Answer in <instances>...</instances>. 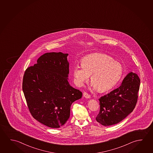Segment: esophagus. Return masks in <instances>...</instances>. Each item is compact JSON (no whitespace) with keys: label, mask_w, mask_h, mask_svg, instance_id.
<instances>
[{"label":"esophagus","mask_w":153,"mask_h":153,"mask_svg":"<svg viewBox=\"0 0 153 153\" xmlns=\"http://www.w3.org/2000/svg\"><path fill=\"white\" fill-rule=\"evenodd\" d=\"M83 96H84L85 98H88V99L91 98L90 95L88 94V93H86V92H84V93H83Z\"/></svg>","instance_id":"1"}]
</instances>
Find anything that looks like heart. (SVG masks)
<instances>
[{
    "label": "heart",
    "mask_w": 153,
    "mask_h": 153,
    "mask_svg": "<svg viewBox=\"0 0 153 153\" xmlns=\"http://www.w3.org/2000/svg\"><path fill=\"white\" fill-rule=\"evenodd\" d=\"M123 65L109 55L94 53L83 58L81 65H76L73 74L76 84L81 86L90 75L93 88L105 92L113 88L123 75Z\"/></svg>",
    "instance_id": "obj_1"
}]
</instances>
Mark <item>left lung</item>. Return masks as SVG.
<instances>
[{
  "label": "left lung",
  "mask_w": 153,
  "mask_h": 153,
  "mask_svg": "<svg viewBox=\"0 0 153 153\" xmlns=\"http://www.w3.org/2000/svg\"><path fill=\"white\" fill-rule=\"evenodd\" d=\"M140 79L135 73L128 74L118 88L99 99L100 109L97 121L103 126L120 122L135 108Z\"/></svg>",
  "instance_id": "obj_1"
}]
</instances>
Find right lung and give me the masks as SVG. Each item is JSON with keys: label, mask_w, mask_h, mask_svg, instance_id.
I'll list each match as a JSON object with an SVG mask.
<instances>
[{"label": "right lung", "mask_w": 153, "mask_h": 153, "mask_svg": "<svg viewBox=\"0 0 153 153\" xmlns=\"http://www.w3.org/2000/svg\"><path fill=\"white\" fill-rule=\"evenodd\" d=\"M68 55L45 53L25 70L23 78V92L31 115L50 128L64 125L70 117L71 104L82 97L68 82Z\"/></svg>", "instance_id": "1"}]
</instances>
